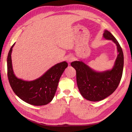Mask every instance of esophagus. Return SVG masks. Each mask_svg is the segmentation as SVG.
Returning <instances> with one entry per match:
<instances>
[{"label": "esophagus", "mask_w": 132, "mask_h": 132, "mask_svg": "<svg viewBox=\"0 0 132 132\" xmlns=\"http://www.w3.org/2000/svg\"><path fill=\"white\" fill-rule=\"evenodd\" d=\"M73 60H74V58L72 56H68L66 58V60L68 62H71L72 61H73Z\"/></svg>", "instance_id": "1"}]
</instances>
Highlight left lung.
Wrapping results in <instances>:
<instances>
[{
  "mask_svg": "<svg viewBox=\"0 0 132 132\" xmlns=\"http://www.w3.org/2000/svg\"><path fill=\"white\" fill-rule=\"evenodd\" d=\"M103 37L113 42L119 53L111 70L97 72L81 61H73L71 64L76 70L80 93L90 101H100L111 95L118 86L122 75L123 54L119 43L108 30L104 31Z\"/></svg>",
  "mask_w": 132,
  "mask_h": 132,
  "instance_id": "1",
  "label": "left lung"
}]
</instances>
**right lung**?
Here are the masks:
<instances>
[{
	"instance_id": "1",
	"label": "right lung",
	"mask_w": 132,
	"mask_h": 132,
	"mask_svg": "<svg viewBox=\"0 0 132 132\" xmlns=\"http://www.w3.org/2000/svg\"><path fill=\"white\" fill-rule=\"evenodd\" d=\"M14 44L7 57V75L10 86L14 93L25 102L31 105H46L53 98L60 77L68 64L60 62L50 68L39 78L31 81H26L17 78L14 74L11 53Z\"/></svg>"
}]
</instances>
